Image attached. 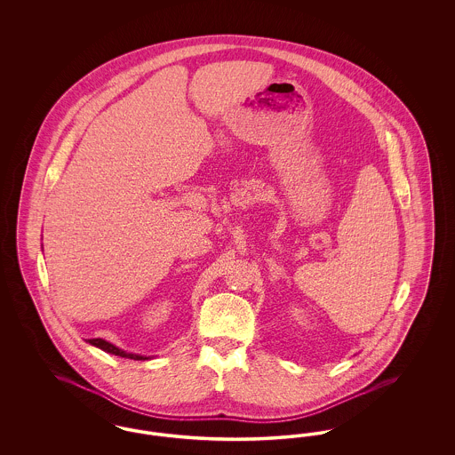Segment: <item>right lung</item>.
Here are the masks:
<instances>
[{
    "instance_id": "right-lung-1",
    "label": "right lung",
    "mask_w": 455,
    "mask_h": 455,
    "mask_svg": "<svg viewBox=\"0 0 455 455\" xmlns=\"http://www.w3.org/2000/svg\"><path fill=\"white\" fill-rule=\"evenodd\" d=\"M88 343H90V345H93V347H100V349H104V351H108L110 355L121 356V358H130V360H148L147 356H141V355H136V353H126L124 349H119V347L110 345L108 341H106V339H100V338H97V339H88Z\"/></svg>"
}]
</instances>
